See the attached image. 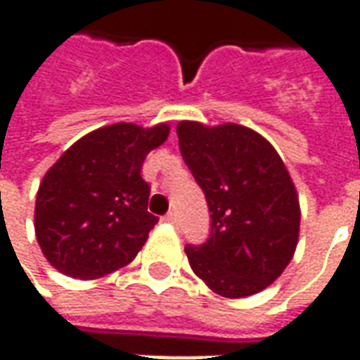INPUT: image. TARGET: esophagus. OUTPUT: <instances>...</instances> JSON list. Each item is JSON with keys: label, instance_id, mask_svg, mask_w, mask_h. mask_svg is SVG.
Instances as JSON below:
<instances>
[{"label": "esophagus", "instance_id": "obj_1", "mask_svg": "<svg viewBox=\"0 0 360 360\" xmlns=\"http://www.w3.org/2000/svg\"><path fill=\"white\" fill-rule=\"evenodd\" d=\"M165 221H167V224H172V226H179V218H177V214H175V212H169V214H167V216H165Z\"/></svg>", "mask_w": 360, "mask_h": 360}]
</instances>
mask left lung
<instances>
[{
    "instance_id": "obj_1",
    "label": "left lung",
    "mask_w": 360,
    "mask_h": 360,
    "mask_svg": "<svg viewBox=\"0 0 360 360\" xmlns=\"http://www.w3.org/2000/svg\"><path fill=\"white\" fill-rule=\"evenodd\" d=\"M177 136L210 212L206 243L185 247L188 264L221 297L262 291L285 270L299 239V198L281 158L264 136L235 123L181 121Z\"/></svg>"
}]
</instances>
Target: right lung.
Segmentation results:
<instances>
[{"instance_id":"add662e5","label":"right lung","mask_w":360,"mask_h":360,"mask_svg":"<svg viewBox=\"0 0 360 360\" xmlns=\"http://www.w3.org/2000/svg\"><path fill=\"white\" fill-rule=\"evenodd\" d=\"M167 134L165 123H115L82 136L51 165L36 196L34 229L56 270L96 279L139 255L158 224L141 169Z\"/></svg>"}]
</instances>
